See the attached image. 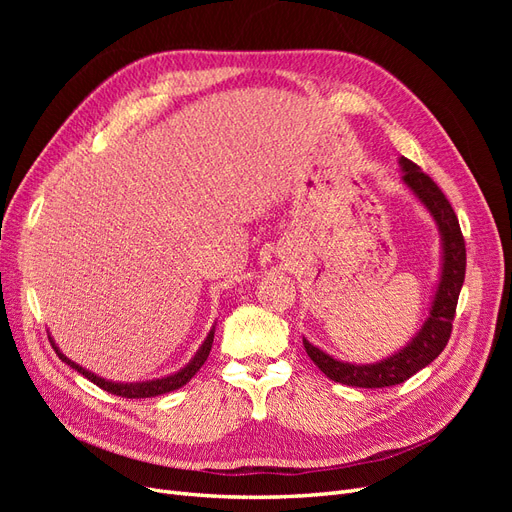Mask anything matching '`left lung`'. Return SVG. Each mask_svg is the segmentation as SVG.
Segmentation results:
<instances>
[{"mask_svg": "<svg viewBox=\"0 0 512 512\" xmlns=\"http://www.w3.org/2000/svg\"><path fill=\"white\" fill-rule=\"evenodd\" d=\"M399 164L404 168V183L429 209L442 232L444 260L436 299L431 305V316L404 350L374 365L342 363L303 339L307 356L324 376L348 386H359V389H384V386L401 384L412 378L416 371L427 367L433 359H438V354L451 339L459 292L463 277H466V241H463L459 220L451 203H448V198L438 188L436 181L425 175L414 162L401 158Z\"/></svg>", "mask_w": 512, "mask_h": 512, "instance_id": "8db88e82", "label": "left lung"}]
</instances>
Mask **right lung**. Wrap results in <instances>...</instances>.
Masks as SVG:
<instances>
[{
  "mask_svg": "<svg viewBox=\"0 0 512 512\" xmlns=\"http://www.w3.org/2000/svg\"><path fill=\"white\" fill-rule=\"evenodd\" d=\"M51 344H53V339H51ZM211 344H213V331L207 335L205 344L200 346V350L196 352L194 359L188 365H185L181 371H177V374L166 376L162 380H149V382H136V384H117V382H108L104 378H98V376L91 374V371H87L81 365H76L74 361H70L68 356L61 354L55 344H53V348H55V352H57L61 361L68 363L72 369L79 371V374H83L87 380H91L96 386H100V389H104L106 393H113V395L126 397V399H141V397H158V395H164V393H170V391H177V389H181L183 384H188L196 376V371L205 365L207 356L211 352Z\"/></svg>",
  "mask_w": 512,
  "mask_h": 512,
  "instance_id": "obj_1",
  "label": "right lung"
}]
</instances>
